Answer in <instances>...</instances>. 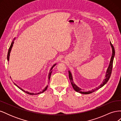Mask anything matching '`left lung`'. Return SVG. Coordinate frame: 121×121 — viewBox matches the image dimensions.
I'll return each mask as SVG.
<instances>
[{"mask_svg": "<svg viewBox=\"0 0 121 121\" xmlns=\"http://www.w3.org/2000/svg\"><path fill=\"white\" fill-rule=\"evenodd\" d=\"M109 43H110V45L111 46L112 49V57H111V60H110V62H109V65H108V67L107 69V72H106L105 75V78L104 79L103 82H102L101 83L100 85L98 86V87H96L95 88L91 89V90H89V91H84L81 88H80L77 85H76V84L74 82L72 73L70 72V71L69 70V80H70V82L71 83V84H72V85L73 86V88H74V89L76 91H77V92H78L80 93L81 94H90V93H91L94 92V91L97 90L99 89H100V88H101L102 87H103L105 85V84L108 82V80L109 79V78H110L111 75L112 68L113 60V58H114L115 55V51L114 47H113V45H112V44L111 41Z\"/></svg>", "mask_w": 121, "mask_h": 121, "instance_id": "1", "label": "left lung"}]
</instances>
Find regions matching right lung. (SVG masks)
<instances>
[{"label": "right lung", "mask_w": 121, "mask_h": 121, "mask_svg": "<svg viewBox=\"0 0 121 121\" xmlns=\"http://www.w3.org/2000/svg\"><path fill=\"white\" fill-rule=\"evenodd\" d=\"M16 37H14V38H13V40L12 41V43H11V45H10V47H9V51H8V56H7V60H8V61H9V56H10V52H11V50H12V47H13V43H14V41L16 40ZM56 65V63L52 65V68H50V69L49 72V74H48V83H49V80H50V78L51 75H52V69ZM14 83V85H15L18 88H19L20 89H21L22 91H24V92H25V93H27V94H30V95H38V94H41V93H42L44 92V91H45L47 90V87H48V85H47L44 88V89L42 90V91H40V92H37V93H32V92H28V91H26L25 90H24L22 88H21L20 87H19L17 85V84H16L15 83Z\"/></svg>", "instance_id": "1"}]
</instances>
